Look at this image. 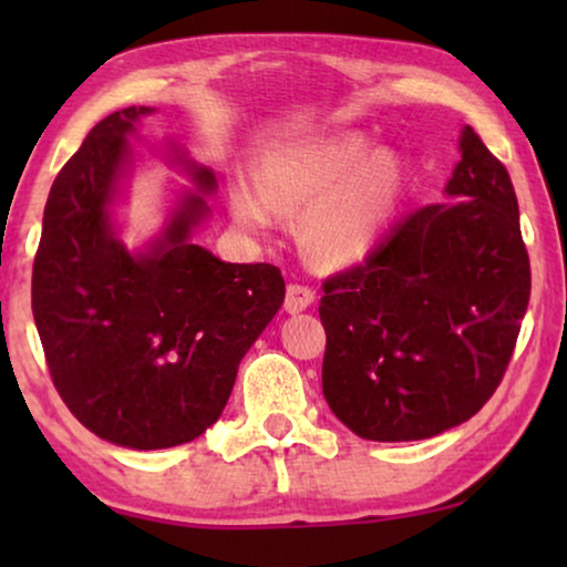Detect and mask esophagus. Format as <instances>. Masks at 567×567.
<instances>
[{
	"label": "esophagus",
	"instance_id": "obj_1",
	"mask_svg": "<svg viewBox=\"0 0 567 567\" xmlns=\"http://www.w3.org/2000/svg\"><path fill=\"white\" fill-rule=\"evenodd\" d=\"M315 301V291L309 289L305 284H289L286 286V299H284V307L289 315H297V312H305V309L312 305Z\"/></svg>",
	"mask_w": 567,
	"mask_h": 567
}]
</instances>
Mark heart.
Returning <instances> with one entry per match:
<instances>
[{"mask_svg":"<svg viewBox=\"0 0 567 567\" xmlns=\"http://www.w3.org/2000/svg\"><path fill=\"white\" fill-rule=\"evenodd\" d=\"M369 159V144L338 142L291 146L260 162L258 188L237 183L229 208L243 229H268L276 212H299V237L322 260L361 258L398 214L405 173L390 152L371 157L367 169L342 185Z\"/></svg>","mask_w":567,"mask_h":567,"instance_id":"b5f03b06","label":"heart"}]
</instances>
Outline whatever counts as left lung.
I'll return each mask as SVG.
<instances>
[{
	"label": "left lung",
	"instance_id": "obj_1",
	"mask_svg": "<svg viewBox=\"0 0 567 567\" xmlns=\"http://www.w3.org/2000/svg\"><path fill=\"white\" fill-rule=\"evenodd\" d=\"M449 200L415 208L322 284V392L369 441L470 421L498 390L532 291L508 169L464 126Z\"/></svg>",
	"mask_w": 567,
	"mask_h": 567
}]
</instances>
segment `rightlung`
Wrapping results in <instances>:
<instances>
[{
    "label": "right lung",
    "instance_id": "1",
    "mask_svg": "<svg viewBox=\"0 0 567 567\" xmlns=\"http://www.w3.org/2000/svg\"><path fill=\"white\" fill-rule=\"evenodd\" d=\"M152 107L97 123L61 167L33 262V317L53 386L84 429L128 449H167L219 421L237 367L284 305L270 262H224L190 231L208 214L185 196L165 235L131 255L111 212L128 138ZM200 193L212 169L175 150Z\"/></svg>",
    "mask_w": 567,
    "mask_h": 567
}]
</instances>
